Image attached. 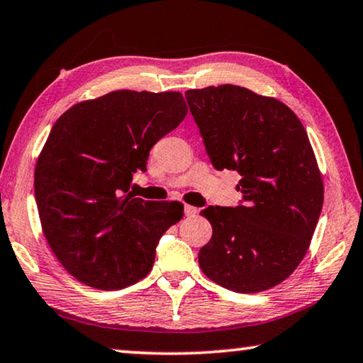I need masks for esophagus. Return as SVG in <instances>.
<instances>
[{"instance_id":"34e87169","label":"esophagus","mask_w":363,"mask_h":363,"mask_svg":"<svg viewBox=\"0 0 363 363\" xmlns=\"http://www.w3.org/2000/svg\"><path fill=\"white\" fill-rule=\"evenodd\" d=\"M196 214H198V209L194 208V206L185 204V216H186V217H194Z\"/></svg>"}]
</instances>
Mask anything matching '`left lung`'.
<instances>
[{
    "instance_id": "1",
    "label": "left lung",
    "mask_w": 363,
    "mask_h": 363,
    "mask_svg": "<svg viewBox=\"0 0 363 363\" xmlns=\"http://www.w3.org/2000/svg\"><path fill=\"white\" fill-rule=\"evenodd\" d=\"M217 170H237L242 201L209 206L213 225L199 250L211 281L240 294L281 284L303 259L323 208V180L308 135L279 100L224 84L185 92Z\"/></svg>"
}]
</instances>
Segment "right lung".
I'll return each instance as SVG.
<instances>
[{
    "label": "right lung",
    "instance_id": "1",
    "mask_svg": "<svg viewBox=\"0 0 363 363\" xmlns=\"http://www.w3.org/2000/svg\"><path fill=\"white\" fill-rule=\"evenodd\" d=\"M186 113L180 92L113 91L76 104L53 125L37 160L35 201L50 248L77 281L118 291L152 269L183 204L135 198L130 186Z\"/></svg>",
    "mask_w": 363,
    "mask_h": 363
}]
</instances>
